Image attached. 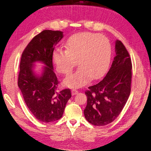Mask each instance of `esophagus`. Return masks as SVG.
Returning a JSON list of instances; mask_svg holds the SVG:
<instances>
[{"instance_id":"34e87169","label":"esophagus","mask_w":151,"mask_h":151,"mask_svg":"<svg viewBox=\"0 0 151 151\" xmlns=\"http://www.w3.org/2000/svg\"><path fill=\"white\" fill-rule=\"evenodd\" d=\"M77 93H78V91H77L76 89H72V96L77 94Z\"/></svg>"}]
</instances>
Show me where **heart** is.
I'll list each match as a JSON object with an SVG mask.
<instances>
[{"mask_svg":"<svg viewBox=\"0 0 151 151\" xmlns=\"http://www.w3.org/2000/svg\"><path fill=\"white\" fill-rule=\"evenodd\" d=\"M66 50L56 48L53 61L57 71L67 75L76 65L78 69L65 79L63 83L70 88H78L93 79L102 75L110 60L111 44L107 38L92 33L72 36L65 44Z\"/></svg>","mask_w":151,"mask_h":151,"instance_id":"heart-1","label":"heart"}]
</instances>
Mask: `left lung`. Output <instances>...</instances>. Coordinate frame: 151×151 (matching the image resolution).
I'll list each match as a JSON object with an SVG mask.
<instances>
[{
  "instance_id": "left-lung-1",
  "label": "left lung",
  "mask_w": 151,
  "mask_h": 151,
  "mask_svg": "<svg viewBox=\"0 0 151 151\" xmlns=\"http://www.w3.org/2000/svg\"><path fill=\"white\" fill-rule=\"evenodd\" d=\"M116 56L103 79L86 91V119L92 125L104 126L115 120L130 94L132 61L121 41L115 42Z\"/></svg>"
}]
</instances>
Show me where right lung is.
Segmentation results:
<instances>
[{
  "instance_id": "right-lung-1",
  "label": "right lung",
  "mask_w": 151,
  "mask_h": 151,
  "mask_svg": "<svg viewBox=\"0 0 151 151\" xmlns=\"http://www.w3.org/2000/svg\"><path fill=\"white\" fill-rule=\"evenodd\" d=\"M63 37L62 31L44 30L31 40L21 55L18 86L27 107L40 122L48 123L61 118L72 96L69 89L57 90L58 81L53 72V52ZM37 61L45 65L41 75L34 72Z\"/></svg>"
}]
</instances>
